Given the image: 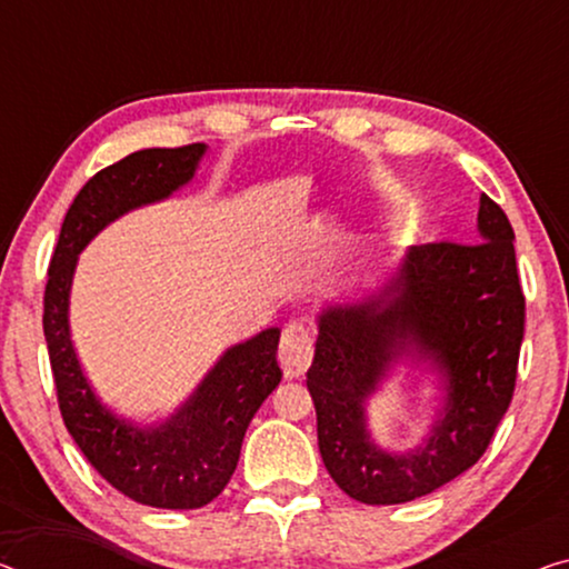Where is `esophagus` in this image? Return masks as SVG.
<instances>
[{
  "instance_id": "esophagus-1",
  "label": "esophagus",
  "mask_w": 569,
  "mask_h": 569,
  "mask_svg": "<svg viewBox=\"0 0 569 569\" xmlns=\"http://www.w3.org/2000/svg\"><path fill=\"white\" fill-rule=\"evenodd\" d=\"M278 358H281L286 378H299L309 370L311 358H313V339L307 321L293 319L283 327Z\"/></svg>"
}]
</instances>
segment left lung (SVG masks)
<instances>
[{
    "instance_id": "8db88e82",
    "label": "left lung",
    "mask_w": 569,
    "mask_h": 569,
    "mask_svg": "<svg viewBox=\"0 0 569 569\" xmlns=\"http://www.w3.org/2000/svg\"><path fill=\"white\" fill-rule=\"evenodd\" d=\"M523 321L513 227L486 193L478 240L417 244L380 299L321 313L307 386L337 486L360 503L393 506L472 468L511 406ZM409 346L443 372L448 403L427 446L393 456L371 445L361 401Z\"/></svg>"
}]
</instances>
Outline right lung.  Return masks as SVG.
<instances>
[{
	"label": "right lung",
	"mask_w": 569,
	"mask_h": 569,
	"mask_svg": "<svg viewBox=\"0 0 569 569\" xmlns=\"http://www.w3.org/2000/svg\"><path fill=\"white\" fill-rule=\"evenodd\" d=\"M201 142L148 148L101 168L66 211L42 296V332L58 409L73 442L109 486L152 508H201L222 493L260 403L281 383L278 337L266 329L227 350L189 403L156 429H138L99 403L68 335V288L83 244L124 211L166 199L197 171Z\"/></svg>",
	"instance_id": "add662e5"
}]
</instances>
